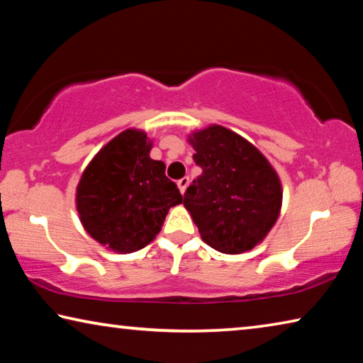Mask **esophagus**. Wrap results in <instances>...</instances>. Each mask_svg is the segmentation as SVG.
Returning a JSON list of instances; mask_svg holds the SVG:
<instances>
[{
	"label": "esophagus",
	"instance_id": "obj_1",
	"mask_svg": "<svg viewBox=\"0 0 363 363\" xmlns=\"http://www.w3.org/2000/svg\"><path fill=\"white\" fill-rule=\"evenodd\" d=\"M187 186H189V177H182V179H179V181H177V187H179V190H181V194H184V192H186V189H187Z\"/></svg>",
	"mask_w": 363,
	"mask_h": 363
}]
</instances>
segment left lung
Segmentation results:
<instances>
[{
    "mask_svg": "<svg viewBox=\"0 0 363 363\" xmlns=\"http://www.w3.org/2000/svg\"><path fill=\"white\" fill-rule=\"evenodd\" d=\"M194 162L201 174L184 194L203 242L227 255L259 243L281 206L279 176L262 153L223 126L194 133Z\"/></svg>",
    "mask_w": 363,
    "mask_h": 363,
    "instance_id": "obj_1",
    "label": "left lung"
}]
</instances>
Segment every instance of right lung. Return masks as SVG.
Segmentation results:
<instances>
[{"mask_svg":"<svg viewBox=\"0 0 363 363\" xmlns=\"http://www.w3.org/2000/svg\"><path fill=\"white\" fill-rule=\"evenodd\" d=\"M150 140L126 130L97 153L77 189V208L86 232L118 253L149 245L182 195L164 174V163L149 157Z\"/></svg>","mask_w":363,"mask_h":363,"instance_id":"obj_1","label":"right lung"}]
</instances>
